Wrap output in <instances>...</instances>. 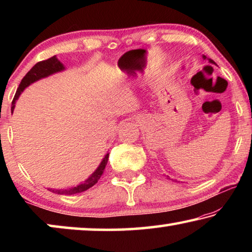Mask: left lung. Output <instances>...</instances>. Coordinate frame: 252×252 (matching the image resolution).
I'll return each instance as SVG.
<instances>
[{"mask_svg":"<svg viewBox=\"0 0 252 252\" xmlns=\"http://www.w3.org/2000/svg\"><path fill=\"white\" fill-rule=\"evenodd\" d=\"M202 58H203L204 60H206V59H207V57H206V55H202ZM208 61H209V62H210V63H212V64H216V63H215V61H213V60H211V59H208Z\"/></svg>","mask_w":252,"mask_h":252,"instance_id":"8db88e82","label":"left lung"}]
</instances>
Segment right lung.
Instances as JSON below:
<instances>
[{"label":"right lung","instance_id":"obj_1","mask_svg":"<svg viewBox=\"0 0 252 252\" xmlns=\"http://www.w3.org/2000/svg\"><path fill=\"white\" fill-rule=\"evenodd\" d=\"M64 69H65L64 65H63L62 63L59 61L58 58L55 57V55L52 58L45 60V61L37 62L36 64L34 65L27 74H25L22 81H21L18 90H16V93L14 95V99H13V101H12V106H11L12 112L14 111L16 100L19 99L20 94L24 91L25 88H28L30 84L36 82V81L46 78V76L52 75L54 73H58V72H61ZM108 159H109V153H106L103 158V160L101 161L100 165L96 168L95 171L93 172L91 176L87 179V180L83 181L82 183H80L79 186L67 188V189H49V190L52 191V192H54V193H58V194L71 195V194L83 192V191L90 189L91 187L94 186L95 183L99 181V179L101 178L102 173H103V171H104L105 165H106V163H108Z\"/></svg>","mask_w":252,"mask_h":252}]
</instances>
